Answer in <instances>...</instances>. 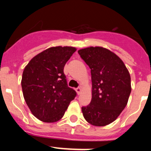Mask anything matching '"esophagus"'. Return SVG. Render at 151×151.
<instances>
[{"instance_id": "obj_1", "label": "esophagus", "mask_w": 151, "mask_h": 151, "mask_svg": "<svg viewBox=\"0 0 151 151\" xmlns=\"http://www.w3.org/2000/svg\"><path fill=\"white\" fill-rule=\"evenodd\" d=\"M76 91L77 94H81V91H82V88H81V87L77 88H76Z\"/></svg>"}]
</instances>
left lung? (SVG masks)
Listing matches in <instances>:
<instances>
[{
	"label": "left lung",
	"mask_w": 151,
	"mask_h": 151,
	"mask_svg": "<svg viewBox=\"0 0 151 151\" xmlns=\"http://www.w3.org/2000/svg\"><path fill=\"white\" fill-rule=\"evenodd\" d=\"M91 69L92 98L82 106L85 120L95 126H105L116 119L127 105L130 95L131 77L122 60L102 47L78 50Z\"/></svg>",
	"instance_id": "8db88e82"
}]
</instances>
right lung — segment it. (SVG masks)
Here are the masks:
<instances>
[{"label": "right lung", "mask_w": 151, "mask_h": 151, "mask_svg": "<svg viewBox=\"0 0 151 151\" xmlns=\"http://www.w3.org/2000/svg\"><path fill=\"white\" fill-rule=\"evenodd\" d=\"M76 50L73 47H52L34 57L23 70L24 99L33 115L45 122L60 120L76 92L68 87L65 64Z\"/></svg>", "instance_id": "add662e5"}]
</instances>
